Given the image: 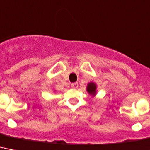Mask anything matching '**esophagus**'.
<instances>
[{"label":"esophagus","mask_w":150,"mask_h":150,"mask_svg":"<svg viewBox=\"0 0 150 150\" xmlns=\"http://www.w3.org/2000/svg\"><path fill=\"white\" fill-rule=\"evenodd\" d=\"M78 86H79V84H78L77 82H75V83L71 84V87H72L73 88H77Z\"/></svg>","instance_id":"34e87169"}]
</instances>
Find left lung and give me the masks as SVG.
Listing matches in <instances>:
<instances>
[{"label": "left lung", "mask_w": 150, "mask_h": 150, "mask_svg": "<svg viewBox=\"0 0 150 150\" xmlns=\"http://www.w3.org/2000/svg\"><path fill=\"white\" fill-rule=\"evenodd\" d=\"M96 88H97V86L94 82H90V83L88 84L87 86V92L90 95L95 96L96 95Z\"/></svg>", "instance_id": "left-lung-1"}]
</instances>
